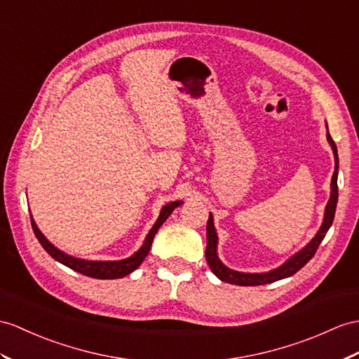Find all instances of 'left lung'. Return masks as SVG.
Returning a JSON list of instances; mask_svg holds the SVG:
<instances>
[{"mask_svg":"<svg viewBox=\"0 0 359 359\" xmlns=\"http://www.w3.org/2000/svg\"><path fill=\"white\" fill-rule=\"evenodd\" d=\"M327 129V123H326ZM329 146L332 147V152H334V158H335V172L332 175V181H330V198L326 204L325 208V217H323V222L320 230L317 234L306 243V245L297 251L295 255H292L290 259H287L285 264L280 266H277L271 271H266V273H242V271H234L224 265L219 256H217V233L215 229V221H213V215H208V221H207V250H205V259L210 269L213 271V274L219 278L222 282L231 283V285H239V286H256V285H266V283H273L277 280H282V278L291 277L294 276L297 271L302 269L308 262L316 255V251L318 250L321 241L325 239V236L327 230L330 229L332 222H334L335 217V210H337V203H338V149L334 140H332L329 129L326 133Z\"/></svg>","mask_w":359,"mask_h":359,"instance_id":"8db88e82","label":"left lung"}]
</instances>
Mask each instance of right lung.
<instances>
[{
    "instance_id": "obj_1",
    "label": "right lung",
    "mask_w": 359,
    "mask_h": 359,
    "mask_svg": "<svg viewBox=\"0 0 359 359\" xmlns=\"http://www.w3.org/2000/svg\"><path fill=\"white\" fill-rule=\"evenodd\" d=\"M181 204H182V201H173V203L163 205L158 219L155 221L151 231L147 233L142 248L135 251L133 256H129L126 259H121V260H86V259H79V257H74V256H69V255H67V252H64L62 250H59L57 247H55L53 243H51L46 238V236L41 233V230L38 229V225H36V222H34L32 215H30V219H32V229L34 231V236H36L42 248L46 250L51 257L57 260L59 264L72 268V269L77 271V273H81L83 276H88V277H93V278H103V280H104V278H121V277H125V276L133 273V271H135L140 265H142V262L144 260V257L149 255V250L152 247V242H154L156 231H158L160 226L165 222V219H168V217L170 216L173 210L180 207Z\"/></svg>"
}]
</instances>
